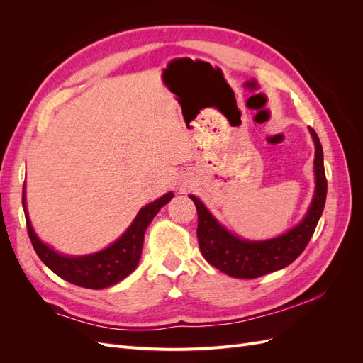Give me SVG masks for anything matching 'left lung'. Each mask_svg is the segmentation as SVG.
<instances>
[{
    "mask_svg": "<svg viewBox=\"0 0 363 363\" xmlns=\"http://www.w3.org/2000/svg\"><path fill=\"white\" fill-rule=\"evenodd\" d=\"M311 135L315 142V177L316 186L313 200L303 221L284 235L269 240H245L240 239L219 224L204 204L191 195L199 212L196 236L204 259L236 279H257L272 271L281 269L298 257L315 232L316 224L324 211L327 196V180L324 171L323 147L313 128Z\"/></svg>",
    "mask_w": 363,
    "mask_h": 363,
    "instance_id": "left-lung-1",
    "label": "left lung"
}]
</instances>
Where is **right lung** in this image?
<instances>
[{"instance_id":"add662e5","label":"right lung","mask_w":363,"mask_h":363,"mask_svg":"<svg viewBox=\"0 0 363 363\" xmlns=\"http://www.w3.org/2000/svg\"><path fill=\"white\" fill-rule=\"evenodd\" d=\"M172 196L174 194L168 192L160 196L159 200L142 207L138 216L135 218V221L125 230V233L111 247H107L103 251H98L95 255L79 257L59 255L57 251H54L52 248L43 244L36 236L27 215L26 184L23 191V207L26 212L27 232L31 245L35 248L39 259L54 274H57L60 279L77 284V286L87 289H104L125 279L128 274L135 271L140 259L147 227L160 208L169 203Z\"/></svg>"}]
</instances>
